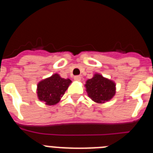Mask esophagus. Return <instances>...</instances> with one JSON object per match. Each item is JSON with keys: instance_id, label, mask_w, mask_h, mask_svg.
Segmentation results:
<instances>
[{"instance_id": "esophagus-1", "label": "esophagus", "mask_w": 153, "mask_h": 153, "mask_svg": "<svg viewBox=\"0 0 153 153\" xmlns=\"http://www.w3.org/2000/svg\"><path fill=\"white\" fill-rule=\"evenodd\" d=\"M74 80L80 81L81 80V77L79 76H74Z\"/></svg>"}]
</instances>
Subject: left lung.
Segmentation results:
<instances>
[{
  "mask_svg": "<svg viewBox=\"0 0 153 153\" xmlns=\"http://www.w3.org/2000/svg\"><path fill=\"white\" fill-rule=\"evenodd\" d=\"M88 97L93 102L99 104L109 102L116 94V83L112 79L104 77L100 74L96 73L93 77L86 81L84 85Z\"/></svg>",
  "mask_w": 153,
  "mask_h": 153,
  "instance_id": "obj_1",
  "label": "left lung"
}]
</instances>
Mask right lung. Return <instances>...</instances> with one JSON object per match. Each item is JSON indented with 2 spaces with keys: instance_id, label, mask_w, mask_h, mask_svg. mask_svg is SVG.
<instances>
[{
  "instance_id": "right-lung-1",
  "label": "right lung",
  "mask_w": 153,
  "mask_h": 153,
  "mask_svg": "<svg viewBox=\"0 0 153 153\" xmlns=\"http://www.w3.org/2000/svg\"><path fill=\"white\" fill-rule=\"evenodd\" d=\"M72 83L69 78H62L58 74L42 79L36 86V95L39 100L48 106H54L60 102L66 90Z\"/></svg>"
}]
</instances>
